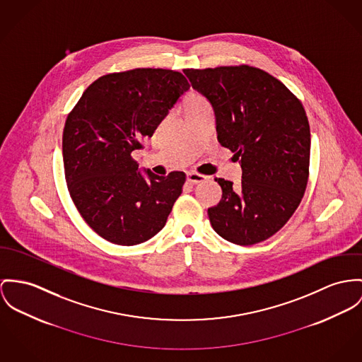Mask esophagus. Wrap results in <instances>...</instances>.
<instances>
[{
    "mask_svg": "<svg viewBox=\"0 0 362 362\" xmlns=\"http://www.w3.org/2000/svg\"><path fill=\"white\" fill-rule=\"evenodd\" d=\"M205 180H206V176H204V175H199V173H195V172L187 173V182L192 183V185H198V183H202Z\"/></svg>",
    "mask_w": 362,
    "mask_h": 362,
    "instance_id": "34e87169",
    "label": "esophagus"
}]
</instances>
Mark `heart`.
<instances>
[{
    "label": "heart",
    "instance_id": "b5f03b06",
    "mask_svg": "<svg viewBox=\"0 0 362 362\" xmlns=\"http://www.w3.org/2000/svg\"><path fill=\"white\" fill-rule=\"evenodd\" d=\"M204 105H208V102H206L201 95H192V96H189V99L186 100V109L198 107V106H204Z\"/></svg>",
    "mask_w": 362,
    "mask_h": 362
}]
</instances>
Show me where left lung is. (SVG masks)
<instances>
[{
  "mask_svg": "<svg viewBox=\"0 0 362 362\" xmlns=\"http://www.w3.org/2000/svg\"><path fill=\"white\" fill-rule=\"evenodd\" d=\"M214 107L218 140L243 168L238 186L222 177V199L208 208L214 230L237 245L274 235L306 192L310 125L300 100L269 73L241 66L186 69Z\"/></svg>",
  "mask_w": 362,
  "mask_h": 362,
  "instance_id": "obj_1",
  "label": "left lung"
}]
</instances>
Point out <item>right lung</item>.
Instances as JSON below:
<instances>
[{"instance_id":"right-lung-1","label":"right lung","mask_w":362,"mask_h":362,"mask_svg":"<svg viewBox=\"0 0 362 362\" xmlns=\"http://www.w3.org/2000/svg\"><path fill=\"white\" fill-rule=\"evenodd\" d=\"M190 83L179 71L134 69L90 83L67 115L63 164L69 193L88 226L117 245L154 237L186 182L183 172H139L132 151L151 138Z\"/></svg>"}]
</instances>
